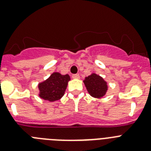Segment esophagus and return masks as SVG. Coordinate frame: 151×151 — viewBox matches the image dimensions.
Here are the masks:
<instances>
[{"label": "esophagus", "instance_id": "obj_1", "mask_svg": "<svg viewBox=\"0 0 151 151\" xmlns=\"http://www.w3.org/2000/svg\"><path fill=\"white\" fill-rule=\"evenodd\" d=\"M72 77H73V78H74V79H78V78H80L79 75L78 74H73Z\"/></svg>", "mask_w": 151, "mask_h": 151}]
</instances>
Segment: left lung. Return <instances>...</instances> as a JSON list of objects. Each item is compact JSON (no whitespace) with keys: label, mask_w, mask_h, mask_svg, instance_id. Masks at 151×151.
<instances>
[{"label":"left lung","mask_w":151,"mask_h":151,"mask_svg":"<svg viewBox=\"0 0 151 151\" xmlns=\"http://www.w3.org/2000/svg\"><path fill=\"white\" fill-rule=\"evenodd\" d=\"M88 91L92 97L101 98L106 94L108 86L104 78L95 73H92L83 81Z\"/></svg>","instance_id":"obj_1"}]
</instances>
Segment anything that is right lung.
<instances>
[{
	"label": "right lung",
	"mask_w": 151,
	"mask_h": 151,
	"mask_svg": "<svg viewBox=\"0 0 151 151\" xmlns=\"http://www.w3.org/2000/svg\"><path fill=\"white\" fill-rule=\"evenodd\" d=\"M70 77L68 74L54 73L50 77L38 85L39 97L50 102L58 101L63 96Z\"/></svg>",
	"instance_id": "obj_1"
}]
</instances>
